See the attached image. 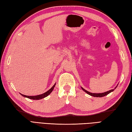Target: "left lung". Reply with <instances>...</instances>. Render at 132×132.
Masks as SVG:
<instances>
[{
	"label": "left lung",
	"mask_w": 132,
	"mask_h": 132,
	"mask_svg": "<svg viewBox=\"0 0 132 132\" xmlns=\"http://www.w3.org/2000/svg\"><path fill=\"white\" fill-rule=\"evenodd\" d=\"M117 86H118V85H117L116 87L114 88V89H111V90L109 91H108L106 92H103V93H91V92H89V91L86 90L85 89H84L83 87H81L82 88V89H83V90L85 91V92H86L87 94H88L89 95H90V96H94V97H103V96H106V95H107L108 94H109V93H111V92H113L114 89H115L116 88V87H117Z\"/></svg>",
	"instance_id": "left-lung-1"
}]
</instances>
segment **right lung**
Listing matches in <instances>:
<instances>
[{"label":"right lung","mask_w":132,"mask_h":132,"mask_svg":"<svg viewBox=\"0 0 132 132\" xmlns=\"http://www.w3.org/2000/svg\"><path fill=\"white\" fill-rule=\"evenodd\" d=\"M55 85H56V83H55L54 85L52 87L50 88V89H49L48 91H46V92H45V93H44L43 94L38 95H36V96H27V95H25L21 94H20V95H21V96H24L25 97H27V98H28V99H32V100H40V99H43V98L49 95L50 94V93H51V92L53 91V89H54Z\"/></svg>","instance_id":"add662e5"}]
</instances>
